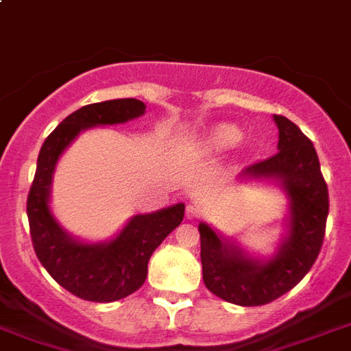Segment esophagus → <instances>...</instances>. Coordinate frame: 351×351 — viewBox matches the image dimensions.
<instances>
[{
    "label": "esophagus",
    "mask_w": 351,
    "mask_h": 351,
    "mask_svg": "<svg viewBox=\"0 0 351 351\" xmlns=\"http://www.w3.org/2000/svg\"><path fill=\"white\" fill-rule=\"evenodd\" d=\"M186 217L189 220H197L198 217H200V208L195 206V204H189V206L186 208Z\"/></svg>",
    "instance_id": "esophagus-1"
}]
</instances>
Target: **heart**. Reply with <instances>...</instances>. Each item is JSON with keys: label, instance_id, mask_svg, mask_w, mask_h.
<instances>
[{"label": "heart", "instance_id": "1", "mask_svg": "<svg viewBox=\"0 0 351 351\" xmlns=\"http://www.w3.org/2000/svg\"><path fill=\"white\" fill-rule=\"evenodd\" d=\"M239 138L240 134L237 129H233V127L230 125H220L209 134L208 142L213 149H226L239 142Z\"/></svg>", "mask_w": 351, "mask_h": 351}]
</instances>
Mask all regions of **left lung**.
Segmentation results:
<instances>
[{"mask_svg": "<svg viewBox=\"0 0 351 351\" xmlns=\"http://www.w3.org/2000/svg\"><path fill=\"white\" fill-rule=\"evenodd\" d=\"M278 127V153L245 167L253 178H277L289 195V237L271 261L245 256L226 244L209 226L200 224V258L206 288L239 306H262L295 288L315 264L326 231L328 186L313 143L293 121L273 114Z\"/></svg>", "mask_w": 351, "mask_h": 351, "instance_id": "1", "label": "left lung"}]
</instances>
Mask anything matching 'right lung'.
<instances>
[{"mask_svg": "<svg viewBox=\"0 0 351 351\" xmlns=\"http://www.w3.org/2000/svg\"><path fill=\"white\" fill-rule=\"evenodd\" d=\"M143 112V101L134 98L90 104L69 114L41 145L27 197L30 239L36 256L51 277L84 300L112 302L134 293L145 282L153 251L184 219L186 206L176 204L156 213L132 217L107 244H82L71 239L51 213L49 193L54 165L78 132L87 127L123 123Z\"/></svg>", "mask_w": 351, "mask_h": 351, "instance_id": "obj_1", "label": "right lung"}]
</instances>
